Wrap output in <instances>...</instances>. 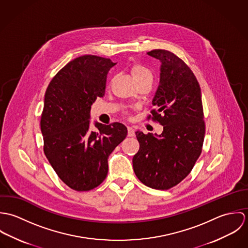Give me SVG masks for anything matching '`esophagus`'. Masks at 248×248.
<instances>
[{
  "label": "esophagus",
  "instance_id": "esophagus-1",
  "mask_svg": "<svg viewBox=\"0 0 248 248\" xmlns=\"http://www.w3.org/2000/svg\"><path fill=\"white\" fill-rule=\"evenodd\" d=\"M128 137H135V130L132 127H128Z\"/></svg>",
  "mask_w": 248,
  "mask_h": 248
}]
</instances>
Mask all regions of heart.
I'll return each instance as SVG.
<instances>
[{
  "mask_svg": "<svg viewBox=\"0 0 248 248\" xmlns=\"http://www.w3.org/2000/svg\"><path fill=\"white\" fill-rule=\"evenodd\" d=\"M131 73L137 83L143 80L153 81V74L151 71L141 64H134L131 68Z\"/></svg>",
  "mask_w": 248,
  "mask_h": 248,
  "instance_id": "b5f03b06",
  "label": "heart"
}]
</instances>
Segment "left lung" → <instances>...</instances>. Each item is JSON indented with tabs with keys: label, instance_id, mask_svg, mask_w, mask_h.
Segmentation results:
<instances>
[{
	"label": "left lung",
	"instance_id": "1",
	"mask_svg": "<svg viewBox=\"0 0 248 248\" xmlns=\"http://www.w3.org/2000/svg\"><path fill=\"white\" fill-rule=\"evenodd\" d=\"M147 54L161 62L153 117L148 119L159 122L163 132H136L140 150L133 166L143 184L167 190L190 174L201 155L205 135L202 92L193 71L173 52L154 49Z\"/></svg>",
	"mask_w": 248,
	"mask_h": 248
}]
</instances>
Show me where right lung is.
<instances>
[{
    "label": "right lung",
    "instance_id": "1",
    "mask_svg": "<svg viewBox=\"0 0 248 248\" xmlns=\"http://www.w3.org/2000/svg\"><path fill=\"white\" fill-rule=\"evenodd\" d=\"M110 59L83 55L56 73L45 93L41 115L44 153L60 179L75 191L100 185L108 174V157L127 137L118 122L90 127L91 106L105 94Z\"/></svg>",
    "mask_w": 248,
    "mask_h": 248
}]
</instances>
